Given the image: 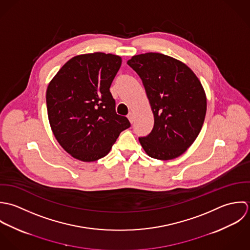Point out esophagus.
I'll list each match as a JSON object with an SVG mask.
<instances>
[{"instance_id": "obj_1", "label": "esophagus", "mask_w": 250, "mask_h": 250, "mask_svg": "<svg viewBox=\"0 0 250 250\" xmlns=\"http://www.w3.org/2000/svg\"><path fill=\"white\" fill-rule=\"evenodd\" d=\"M127 118H128V120H129V122L131 123V124H133V122H134V115H133V113H128V115H127Z\"/></svg>"}]
</instances>
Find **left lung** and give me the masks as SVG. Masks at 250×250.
<instances>
[{
	"instance_id": "8db88e82",
	"label": "left lung",
	"mask_w": 250,
	"mask_h": 250,
	"mask_svg": "<svg viewBox=\"0 0 250 250\" xmlns=\"http://www.w3.org/2000/svg\"><path fill=\"white\" fill-rule=\"evenodd\" d=\"M127 64L142 79L154 116L153 128L140 144L152 158L180 156L204 124L207 100L199 79L188 65L160 53L133 56Z\"/></svg>"
}]
</instances>
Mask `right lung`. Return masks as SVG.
<instances>
[{"label": "right lung", "mask_w": 250, "mask_h": 250, "mask_svg": "<svg viewBox=\"0 0 250 250\" xmlns=\"http://www.w3.org/2000/svg\"><path fill=\"white\" fill-rule=\"evenodd\" d=\"M122 58L97 52L73 57L58 71L46 91L52 131L63 150L90 162L105 156L120 133L130 126L116 113L110 86Z\"/></svg>", "instance_id": "1"}]
</instances>
